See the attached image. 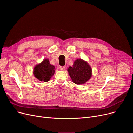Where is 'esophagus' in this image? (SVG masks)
Wrapping results in <instances>:
<instances>
[{"instance_id": "esophagus-1", "label": "esophagus", "mask_w": 133, "mask_h": 133, "mask_svg": "<svg viewBox=\"0 0 133 133\" xmlns=\"http://www.w3.org/2000/svg\"><path fill=\"white\" fill-rule=\"evenodd\" d=\"M65 68H66L65 66H60V67H59V69L61 70H64L65 69Z\"/></svg>"}]
</instances>
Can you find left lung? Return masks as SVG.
Segmentation results:
<instances>
[{
    "label": "left lung",
    "instance_id": "1",
    "mask_svg": "<svg viewBox=\"0 0 133 133\" xmlns=\"http://www.w3.org/2000/svg\"><path fill=\"white\" fill-rule=\"evenodd\" d=\"M68 71L72 81L76 84H84L91 76L90 67L81 59L75 61L73 66L69 67Z\"/></svg>",
    "mask_w": 133,
    "mask_h": 133
}]
</instances>
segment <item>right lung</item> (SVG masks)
Instances as JSON below:
<instances>
[{"label":"right lung","instance_id":"right-lung-1","mask_svg":"<svg viewBox=\"0 0 133 133\" xmlns=\"http://www.w3.org/2000/svg\"><path fill=\"white\" fill-rule=\"evenodd\" d=\"M55 67L49 63L48 59H45L42 63L37 65L34 69L35 76L41 81L48 82L55 73Z\"/></svg>","mask_w":133,"mask_h":133}]
</instances>
